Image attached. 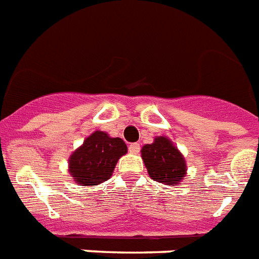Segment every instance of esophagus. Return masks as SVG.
Masks as SVG:
<instances>
[{
  "mask_svg": "<svg viewBox=\"0 0 259 259\" xmlns=\"http://www.w3.org/2000/svg\"><path fill=\"white\" fill-rule=\"evenodd\" d=\"M128 151H130L131 154H139L140 146L138 143H131V144L128 146Z\"/></svg>",
  "mask_w": 259,
  "mask_h": 259,
  "instance_id": "1",
  "label": "esophagus"
}]
</instances>
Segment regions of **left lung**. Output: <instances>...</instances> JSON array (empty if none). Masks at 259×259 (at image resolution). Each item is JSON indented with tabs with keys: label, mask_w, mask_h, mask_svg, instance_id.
I'll use <instances>...</instances> for the list:
<instances>
[{
	"label": "left lung",
	"mask_w": 259,
	"mask_h": 259,
	"mask_svg": "<svg viewBox=\"0 0 259 259\" xmlns=\"http://www.w3.org/2000/svg\"><path fill=\"white\" fill-rule=\"evenodd\" d=\"M142 159L150 177L159 183L177 186L185 179L187 171L185 158L165 136H158L154 143L143 147Z\"/></svg>",
	"instance_id": "1"
}]
</instances>
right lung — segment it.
Listing matches in <instances>:
<instances>
[{
  "instance_id": "obj_1",
  "label": "right lung",
  "mask_w": 259,
  "mask_h": 259,
  "mask_svg": "<svg viewBox=\"0 0 259 259\" xmlns=\"http://www.w3.org/2000/svg\"><path fill=\"white\" fill-rule=\"evenodd\" d=\"M127 144L107 132L95 131L69 158V174L80 186H96L108 181Z\"/></svg>"
}]
</instances>
